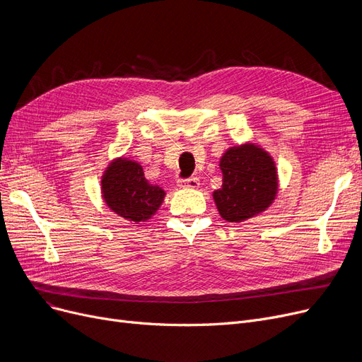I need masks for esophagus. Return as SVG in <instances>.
Wrapping results in <instances>:
<instances>
[{
  "label": "esophagus",
  "instance_id": "1",
  "mask_svg": "<svg viewBox=\"0 0 362 362\" xmlns=\"http://www.w3.org/2000/svg\"><path fill=\"white\" fill-rule=\"evenodd\" d=\"M199 179L198 177H191V179H186V180H179L177 186L182 189H198L199 187Z\"/></svg>",
  "mask_w": 362,
  "mask_h": 362
}]
</instances>
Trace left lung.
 <instances>
[{"mask_svg":"<svg viewBox=\"0 0 362 362\" xmlns=\"http://www.w3.org/2000/svg\"><path fill=\"white\" fill-rule=\"evenodd\" d=\"M223 185L213 192L221 218L242 223L267 210L279 194V173L269 151L254 142L227 148L218 161Z\"/></svg>","mask_w":362,"mask_h":362,"instance_id":"obj_1","label":"left lung"}]
</instances>
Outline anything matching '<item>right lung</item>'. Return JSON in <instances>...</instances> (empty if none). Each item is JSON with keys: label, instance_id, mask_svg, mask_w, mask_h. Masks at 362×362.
<instances>
[{"label": "right lung", "instance_id": "right-lung-1", "mask_svg": "<svg viewBox=\"0 0 362 362\" xmlns=\"http://www.w3.org/2000/svg\"><path fill=\"white\" fill-rule=\"evenodd\" d=\"M100 186L105 205L130 223L146 221L156 216L165 198L164 189L145 177L142 165L124 156L107 164Z\"/></svg>", "mask_w": 362, "mask_h": 362}]
</instances>
